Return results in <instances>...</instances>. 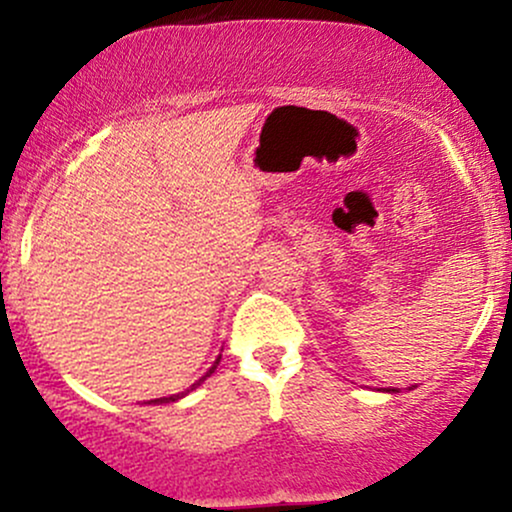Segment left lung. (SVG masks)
Instances as JSON below:
<instances>
[{"label":"left lung","mask_w":512,"mask_h":512,"mask_svg":"<svg viewBox=\"0 0 512 512\" xmlns=\"http://www.w3.org/2000/svg\"><path fill=\"white\" fill-rule=\"evenodd\" d=\"M387 392H397V390H387Z\"/></svg>","instance_id":"8db88e82"}]
</instances>
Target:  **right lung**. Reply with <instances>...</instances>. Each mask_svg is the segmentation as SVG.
I'll list each match as a JSON object with an SVG mask.
<instances>
[{
  "label": "right lung",
  "instance_id": "obj_1",
  "mask_svg": "<svg viewBox=\"0 0 512 512\" xmlns=\"http://www.w3.org/2000/svg\"><path fill=\"white\" fill-rule=\"evenodd\" d=\"M219 358H221V356H219ZM219 358H216V363H214V366H211V368L207 370V375H202V378H199V380H197V383H195V385H192V387H190V390H187V392H192V390H195V387H199V385H202V383H204V380H207V378H209V375H211V373H214V370H216V366H219ZM187 392H180V395H170V397H161V399H151V402H149V404H168V402H175V399L185 397V395H187Z\"/></svg>",
  "mask_w": 512,
  "mask_h": 512
}]
</instances>
